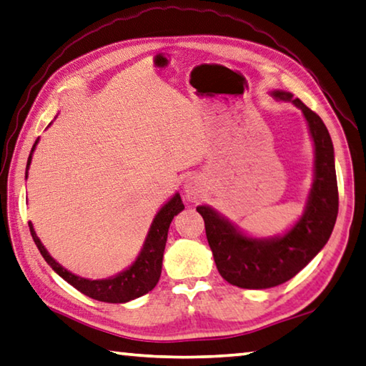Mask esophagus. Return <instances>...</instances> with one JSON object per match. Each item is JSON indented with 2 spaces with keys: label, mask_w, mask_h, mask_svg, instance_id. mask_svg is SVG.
Masks as SVG:
<instances>
[{
  "label": "esophagus",
  "mask_w": 366,
  "mask_h": 366,
  "mask_svg": "<svg viewBox=\"0 0 366 366\" xmlns=\"http://www.w3.org/2000/svg\"><path fill=\"white\" fill-rule=\"evenodd\" d=\"M203 190L204 189H203V184L200 181V177H197V176L189 177L184 184V194H185V198H187L189 202H197L198 198L203 195Z\"/></svg>",
  "instance_id": "34e87169"
}]
</instances>
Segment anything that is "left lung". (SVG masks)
I'll list each match as a JSON object with an SVG mask.
<instances>
[{
  "label": "left lung",
  "mask_w": 366,
  "mask_h": 366,
  "mask_svg": "<svg viewBox=\"0 0 366 366\" xmlns=\"http://www.w3.org/2000/svg\"><path fill=\"white\" fill-rule=\"evenodd\" d=\"M272 96L302 110L315 145L314 184L301 219L283 237L261 240L243 235L209 206H197L219 274L230 285L247 290L277 287L301 272L327 244L340 206L335 149L327 126L291 92L274 91Z\"/></svg>",
  "instance_id": "1"
}]
</instances>
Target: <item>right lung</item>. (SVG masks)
<instances>
[{
	"instance_id": "obj_1",
	"label": "right lung",
	"mask_w": 366,
	"mask_h": 366,
	"mask_svg": "<svg viewBox=\"0 0 366 366\" xmlns=\"http://www.w3.org/2000/svg\"><path fill=\"white\" fill-rule=\"evenodd\" d=\"M38 141L33 144V149L29 155V162H26V171L31 163V155L35 150ZM184 209V203L181 200V195L176 194L171 200L166 203L163 208L157 212L154 222L150 225L149 235L145 238L144 248L141 249V254L137 256L136 262L126 269L122 274H118L112 278H105V280H88V278H81L75 274H71L67 269H64L61 264L56 262L54 259L49 256V252L39 242L35 230H33L31 222H29L30 234L33 237V242L38 247L44 261L48 262L56 274L61 275L65 282H69L73 288H76L79 293L89 296L96 301L102 302H112V304H122L132 301V299L141 297L147 295L149 291L155 288V285L160 280L162 275V264H163V252L166 247V238H168V229L172 219Z\"/></svg>"
}]
</instances>
